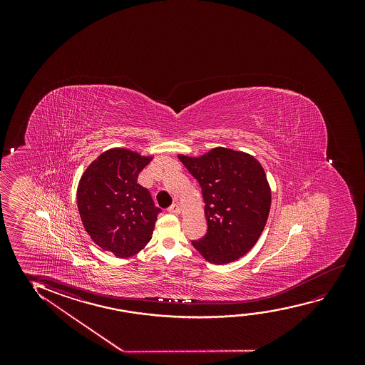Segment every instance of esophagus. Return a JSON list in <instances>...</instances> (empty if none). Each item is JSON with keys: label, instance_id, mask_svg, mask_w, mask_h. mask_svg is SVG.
I'll return each instance as SVG.
<instances>
[{"label": "esophagus", "instance_id": "1", "mask_svg": "<svg viewBox=\"0 0 365 365\" xmlns=\"http://www.w3.org/2000/svg\"><path fill=\"white\" fill-rule=\"evenodd\" d=\"M168 212L172 213V215H178L180 212V205L178 203H175V205H170V208H168Z\"/></svg>", "mask_w": 365, "mask_h": 365}]
</instances>
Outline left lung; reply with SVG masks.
<instances>
[{
	"instance_id": "8db88e82",
	"label": "left lung",
	"mask_w": 365,
	"mask_h": 365,
	"mask_svg": "<svg viewBox=\"0 0 365 365\" xmlns=\"http://www.w3.org/2000/svg\"><path fill=\"white\" fill-rule=\"evenodd\" d=\"M198 180L208 230L192 240L213 264H225L250 252L264 230L270 210L269 185L253 155L217 147L198 158L178 155Z\"/></svg>"
}]
</instances>
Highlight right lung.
Masks as SVG:
<instances>
[{
	"instance_id": "1",
	"label": "right lung",
	"mask_w": 365,
	"mask_h": 365,
	"mask_svg": "<svg viewBox=\"0 0 365 365\" xmlns=\"http://www.w3.org/2000/svg\"><path fill=\"white\" fill-rule=\"evenodd\" d=\"M150 160L125 148H112L81 177L77 205L86 232L115 257L135 255L152 238L160 210L150 190L137 183Z\"/></svg>"
}]
</instances>
